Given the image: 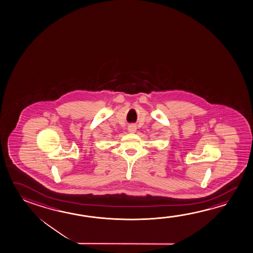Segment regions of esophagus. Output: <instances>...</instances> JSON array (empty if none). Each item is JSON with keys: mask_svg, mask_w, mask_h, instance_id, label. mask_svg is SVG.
Masks as SVG:
<instances>
[{"mask_svg": "<svg viewBox=\"0 0 253 253\" xmlns=\"http://www.w3.org/2000/svg\"><path fill=\"white\" fill-rule=\"evenodd\" d=\"M128 131L130 133H134L136 131V126L134 125H130L128 126Z\"/></svg>", "mask_w": 253, "mask_h": 253, "instance_id": "esophagus-1", "label": "esophagus"}]
</instances>
